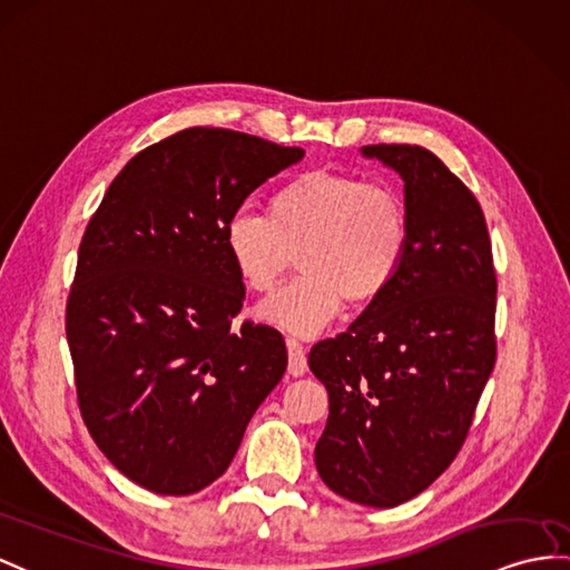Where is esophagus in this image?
Segmentation results:
<instances>
[{"label": "esophagus", "instance_id": "1", "mask_svg": "<svg viewBox=\"0 0 570 570\" xmlns=\"http://www.w3.org/2000/svg\"><path fill=\"white\" fill-rule=\"evenodd\" d=\"M285 343L289 355L287 372L293 374V377H302V374L307 372V351H304V345L297 338H285Z\"/></svg>", "mask_w": 570, "mask_h": 570}]
</instances>
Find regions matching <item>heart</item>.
Wrapping results in <instances>:
<instances>
[{
    "instance_id": "obj_1",
    "label": "heart",
    "mask_w": 570,
    "mask_h": 570,
    "mask_svg": "<svg viewBox=\"0 0 570 570\" xmlns=\"http://www.w3.org/2000/svg\"><path fill=\"white\" fill-rule=\"evenodd\" d=\"M411 213L396 186L328 169L281 180L268 215L232 213L225 252L242 285L268 295L299 266L295 285L261 304L258 316L297 336H312L353 309L377 304L404 271L411 254Z\"/></svg>"
}]
</instances>
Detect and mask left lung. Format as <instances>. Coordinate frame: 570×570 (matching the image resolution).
I'll return each mask as SVG.
<instances>
[{
	"mask_svg": "<svg viewBox=\"0 0 570 570\" xmlns=\"http://www.w3.org/2000/svg\"><path fill=\"white\" fill-rule=\"evenodd\" d=\"M404 178L411 254L399 281L309 367L328 392L314 460L333 493L394 508L462 450L495 365V266L479 200L433 151L367 145Z\"/></svg>",
	"mask_w": 570,
	"mask_h": 570,
	"instance_id": "left-lung-1",
	"label": "left lung"
}]
</instances>
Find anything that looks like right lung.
I'll use <instances>...</instances> for the list:
<instances>
[{
	"label": "right lung",
	"instance_id": "obj_1",
	"mask_svg": "<svg viewBox=\"0 0 570 570\" xmlns=\"http://www.w3.org/2000/svg\"><path fill=\"white\" fill-rule=\"evenodd\" d=\"M227 128L178 130L122 166L89 219L65 331L89 435L125 476L190 495L225 474L283 380L281 331L242 322L225 225L302 159Z\"/></svg>",
	"mask_w": 570,
	"mask_h": 570
}]
</instances>
